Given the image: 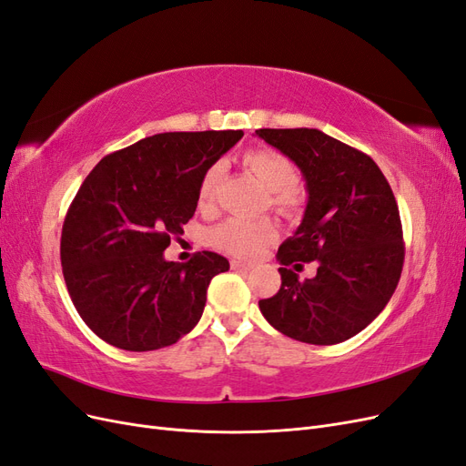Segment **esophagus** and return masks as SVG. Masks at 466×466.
Masks as SVG:
<instances>
[{
    "instance_id": "obj_1",
    "label": "esophagus",
    "mask_w": 466,
    "mask_h": 466,
    "mask_svg": "<svg viewBox=\"0 0 466 466\" xmlns=\"http://www.w3.org/2000/svg\"><path fill=\"white\" fill-rule=\"evenodd\" d=\"M231 268H233V270H250L252 264L243 262V260H231Z\"/></svg>"
}]
</instances>
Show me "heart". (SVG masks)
Returning a JSON list of instances; mask_svg holds the SVG:
<instances>
[{
  "label": "heart",
  "mask_w": 466,
  "mask_h": 466,
  "mask_svg": "<svg viewBox=\"0 0 466 466\" xmlns=\"http://www.w3.org/2000/svg\"><path fill=\"white\" fill-rule=\"evenodd\" d=\"M243 163L248 171L258 178L260 185L268 190V204L272 208L286 211V214H298L303 206V192L298 187L299 171L295 163L270 147L250 149L243 155ZM219 180V167H209L200 180L198 200L208 204L216 192ZM278 237V229L272 219H238L229 218L209 229L208 238L216 248L228 252L233 257L252 258L270 245Z\"/></svg>",
  "instance_id": "obj_1"
}]
</instances>
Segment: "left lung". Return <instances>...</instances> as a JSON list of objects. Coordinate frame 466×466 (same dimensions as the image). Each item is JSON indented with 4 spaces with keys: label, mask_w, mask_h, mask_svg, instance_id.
I'll use <instances>...</instances> for the list:
<instances>
[{
    "label": "left lung",
    "mask_w": 466,
    "mask_h": 466,
    "mask_svg": "<svg viewBox=\"0 0 466 466\" xmlns=\"http://www.w3.org/2000/svg\"><path fill=\"white\" fill-rule=\"evenodd\" d=\"M257 136L298 165L307 208L278 248L281 286L260 299L264 319L293 340L330 346L361 332L399 286L404 243L397 200L377 163L315 128H260ZM317 261L299 280L289 266Z\"/></svg>",
    "instance_id": "1"
}]
</instances>
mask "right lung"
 Instances as JSON below:
<instances>
[{
	"mask_svg": "<svg viewBox=\"0 0 466 466\" xmlns=\"http://www.w3.org/2000/svg\"><path fill=\"white\" fill-rule=\"evenodd\" d=\"M241 130L165 132L106 155L83 180L60 241L64 279L79 317L110 346L149 351L198 324L209 281L228 258L163 250L198 206L200 180Z\"/></svg>",
	"mask_w": 466,
	"mask_h": 466,
	"instance_id": "1",
	"label": "right lung"
}]
</instances>
